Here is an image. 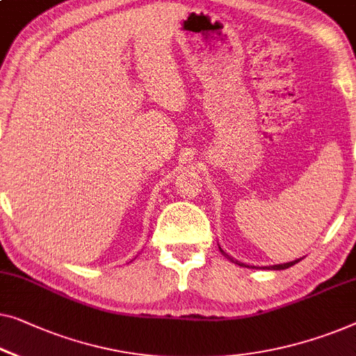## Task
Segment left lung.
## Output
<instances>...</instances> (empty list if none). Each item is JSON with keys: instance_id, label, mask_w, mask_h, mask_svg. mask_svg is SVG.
I'll list each match as a JSON object with an SVG mask.
<instances>
[{"instance_id": "1", "label": "left lung", "mask_w": 356, "mask_h": 356, "mask_svg": "<svg viewBox=\"0 0 356 356\" xmlns=\"http://www.w3.org/2000/svg\"><path fill=\"white\" fill-rule=\"evenodd\" d=\"M220 250H221V247H220ZM223 252V250H221ZM223 255L225 257H228V259L231 260V261H234V264H238V265H241V266H247V265H244V264H241V261H236V260H233L231 259L229 255H226L225 252H223ZM302 259H297V260H293V261H289V264H281V265H271V266H264V270H286V268H289V266H292V265H296V264H298V261H300ZM247 268H250V266H247Z\"/></svg>"}]
</instances>
